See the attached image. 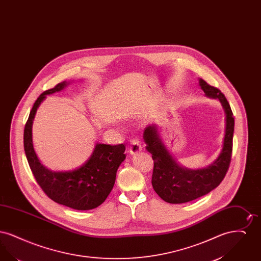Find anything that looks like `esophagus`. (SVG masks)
<instances>
[{
    "label": "esophagus",
    "instance_id": "esophagus-1",
    "mask_svg": "<svg viewBox=\"0 0 261 261\" xmlns=\"http://www.w3.org/2000/svg\"><path fill=\"white\" fill-rule=\"evenodd\" d=\"M143 149V146L141 144V141L139 139H132L131 143H130V147H129V151L131 154L137 153L139 151H141Z\"/></svg>",
    "mask_w": 261,
    "mask_h": 261
}]
</instances>
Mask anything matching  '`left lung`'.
Instances as JSON below:
<instances>
[{
    "instance_id": "8db88e82",
    "label": "left lung",
    "mask_w": 261,
    "mask_h": 261,
    "mask_svg": "<svg viewBox=\"0 0 261 261\" xmlns=\"http://www.w3.org/2000/svg\"><path fill=\"white\" fill-rule=\"evenodd\" d=\"M199 83L206 97L219 99L225 112L223 148L213 163L200 169H188L179 165L166 149L156 125L146 127L143 134L146 149L154 162L151 185L155 193L169 203H184L208 194L222 182L231 162L235 126L231 107L219 89L202 79Z\"/></svg>"
}]
</instances>
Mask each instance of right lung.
<instances>
[{
    "mask_svg": "<svg viewBox=\"0 0 261 261\" xmlns=\"http://www.w3.org/2000/svg\"><path fill=\"white\" fill-rule=\"evenodd\" d=\"M68 84L63 81L39 96L25 124L24 151L39 186L50 199L73 210L89 211L100 205L112 192L116 171L126 158L125 146L97 144L87 162L70 171H51L40 162L32 141L33 119L46 96L62 91Z\"/></svg>",
    "mask_w": 261,
    "mask_h": 261,
    "instance_id": "add662e5",
    "label": "right lung"
}]
</instances>
